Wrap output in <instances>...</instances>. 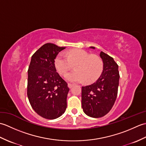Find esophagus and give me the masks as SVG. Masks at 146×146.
<instances>
[{
	"label": "esophagus",
	"mask_w": 146,
	"mask_h": 146,
	"mask_svg": "<svg viewBox=\"0 0 146 146\" xmlns=\"http://www.w3.org/2000/svg\"><path fill=\"white\" fill-rule=\"evenodd\" d=\"M68 86L70 88H71L74 86L73 84H71V83H68Z\"/></svg>",
	"instance_id": "1"
}]
</instances>
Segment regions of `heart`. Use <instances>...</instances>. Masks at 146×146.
Listing matches in <instances>:
<instances>
[{
  "mask_svg": "<svg viewBox=\"0 0 146 146\" xmlns=\"http://www.w3.org/2000/svg\"><path fill=\"white\" fill-rule=\"evenodd\" d=\"M54 64L61 74L75 65V70L68 71L64 76L67 81L73 83L95 82L100 77L104 67L103 61L100 56L76 49L68 51V55L63 52L59 53L55 58Z\"/></svg>",
  "mask_w": 146,
  "mask_h": 146,
  "instance_id": "b5f03b06",
  "label": "heart"
}]
</instances>
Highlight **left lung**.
<instances>
[{"instance_id": "1", "label": "left lung", "mask_w": 146, "mask_h": 146, "mask_svg": "<svg viewBox=\"0 0 146 146\" xmlns=\"http://www.w3.org/2000/svg\"><path fill=\"white\" fill-rule=\"evenodd\" d=\"M95 49V47H90ZM103 71L95 83L82 86V107L84 113L99 118L109 112L115 102L119 82V66L109 55L101 51Z\"/></svg>"}]
</instances>
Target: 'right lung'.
Wrapping results in <instances>:
<instances>
[{"label":"right lung","mask_w":146,"mask_h":146,"mask_svg":"<svg viewBox=\"0 0 146 146\" xmlns=\"http://www.w3.org/2000/svg\"><path fill=\"white\" fill-rule=\"evenodd\" d=\"M65 47L46 43L31 57L28 69L27 97L33 110L43 118L55 119L67 107L70 89L56 72L54 60Z\"/></svg>","instance_id":"obj_1"}]
</instances>
